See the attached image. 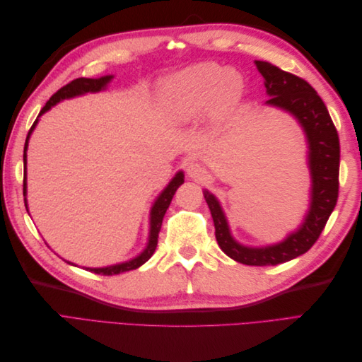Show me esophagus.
<instances>
[{
	"instance_id": "esophagus-1",
	"label": "esophagus",
	"mask_w": 362,
	"mask_h": 362,
	"mask_svg": "<svg viewBox=\"0 0 362 362\" xmlns=\"http://www.w3.org/2000/svg\"><path fill=\"white\" fill-rule=\"evenodd\" d=\"M185 172H187L189 177L194 181H202L205 177V168L198 161H190L185 164Z\"/></svg>"
}]
</instances>
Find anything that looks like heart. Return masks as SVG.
<instances>
[{
	"instance_id": "b5f03b06",
	"label": "heart",
	"mask_w": 362,
	"mask_h": 362,
	"mask_svg": "<svg viewBox=\"0 0 362 362\" xmlns=\"http://www.w3.org/2000/svg\"><path fill=\"white\" fill-rule=\"evenodd\" d=\"M161 93L169 110L177 116H193L208 104L214 115H221L240 100L243 80L217 63H199L170 76Z\"/></svg>"
}]
</instances>
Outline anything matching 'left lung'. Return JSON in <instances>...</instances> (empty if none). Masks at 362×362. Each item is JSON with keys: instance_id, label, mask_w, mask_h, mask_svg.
<instances>
[{"instance_id": "obj_1", "label": "left lung", "mask_w": 362, "mask_h": 362, "mask_svg": "<svg viewBox=\"0 0 362 362\" xmlns=\"http://www.w3.org/2000/svg\"><path fill=\"white\" fill-rule=\"evenodd\" d=\"M255 64L270 96L266 104L293 115L308 140L313 181L310 211L298 231L291 233L284 242L264 247H247L233 238L216 196L205 190L204 198L213 216L217 243L229 258L247 266H276L308 252L334 211L339 184V140L329 112L310 83L269 62L257 60Z\"/></svg>"}]
</instances>
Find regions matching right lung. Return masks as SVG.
<instances>
[{
    "label": "right lung",
    "instance_id": "right-lung-1",
    "mask_svg": "<svg viewBox=\"0 0 362 362\" xmlns=\"http://www.w3.org/2000/svg\"><path fill=\"white\" fill-rule=\"evenodd\" d=\"M112 78H113L112 75H105V76H101V78H76V80L68 83L66 86H63L62 89H59L56 93H54L49 98V101L45 104V107L42 108L39 116H42L43 113L48 112L49 108L52 105H56L57 103H60L63 100H68V98H74V96L84 95V93H89V92H100V90L105 89V86L112 81ZM36 124H37V119L35 120V124H33L31 128H30V133L27 136L25 146H24V169H25V173H24V196L27 193L25 177H27V148H28V139H30L31 131L35 129ZM182 182H184V173L178 172L172 178V181L168 184V187L160 193V196L157 198V201L154 202V205H152V208H151V223H149L151 225V228H149V242H148L145 250L141 252L140 255H137L136 258L129 259V261L120 262V264L108 266V267L89 269V270L96 273V275L112 276V275H119V273H122V272L134 270V269L140 267L141 264H145V262L156 252V247H157V243H158V233H160L161 223H163V217H164V214H166V211H168V208H169V205L172 202V198H173L175 192H177V189L180 187ZM24 201H27V199H24ZM25 206H27V204H25ZM69 264H71V262H69Z\"/></svg>",
    "mask_w": 362,
    "mask_h": 362
}]
</instances>
